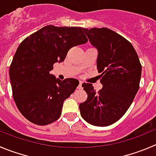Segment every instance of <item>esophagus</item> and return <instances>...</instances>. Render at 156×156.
Returning a JSON list of instances; mask_svg holds the SVG:
<instances>
[{
	"mask_svg": "<svg viewBox=\"0 0 156 156\" xmlns=\"http://www.w3.org/2000/svg\"><path fill=\"white\" fill-rule=\"evenodd\" d=\"M82 84H83V82H80V83H79V86H78V87H77V88L79 89V90H81V89H83V87H82Z\"/></svg>",
	"mask_w": 156,
	"mask_h": 156,
	"instance_id": "obj_1",
	"label": "esophagus"
}]
</instances>
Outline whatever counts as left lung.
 Here are the masks:
<instances>
[{"label":"left lung","mask_w":156,"mask_h":156,"mask_svg":"<svg viewBox=\"0 0 156 156\" xmlns=\"http://www.w3.org/2000/svg\"><path fill=\"white\" fill-rule=\"evenodd\" d=\"M98 51L96 65L103 88L96 93L91 83L82 84L87 99L79 106L86 122L107 126L118 121L131 106L139 88L142 66L130 42L108 28L83 29Z\"/></svg>","instance_id":"1"}]
</instances>
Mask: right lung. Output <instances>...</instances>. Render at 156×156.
<instances>
[{"instance_id": "obj_1", "label": "right lung", "mask_w": 156, "mask_h": 156, "mask_svg": "<svg viewBox=\"0 0 156 156\" xmlns=\"http://www.w3.org/2000/svg\"><path fill=\"white\" fill-rule=\"evenodd\" d=\"M84 28L48 25L23 40L13 58L9 75L13 96L22 115L40 126L58 119L63 102L79 80H60L50 72L65 60L69 49L88 41Z\"/></svg>"}]
</instances>
